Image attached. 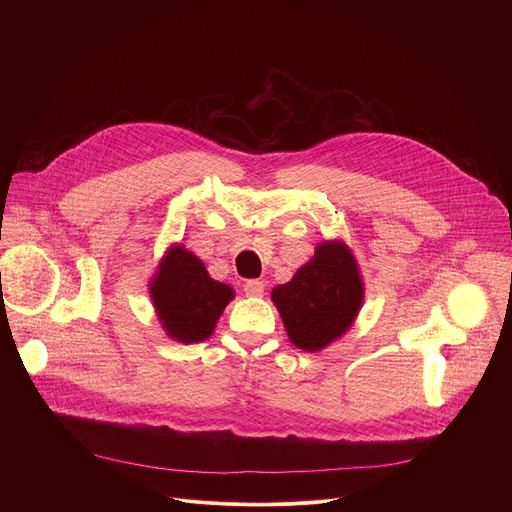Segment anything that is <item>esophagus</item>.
Masks as SVG:
<instances>
[{"label":"esophagus","instance_id":"1","mask_svg":"<svg viewBox=\"0 0 512 512\" xmlns=\"http://www.w3.org/2000/svg\"><path fill=\"white\" fill-rule=\"evenodd\" d=\"M243 291L251 298H261L263 291H265V283L261 279H249V281H245Z\"/></svg>","mask_w":512,"mask_h":512}]
</instances>
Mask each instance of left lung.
<instances>
[{
    "instance_id": "obj_1",
    "label": "left lung",
    "mask_w": 512,
    "mask_h": 512,
    "mask_svg": "<svg viewBox=\"0 0 512 512\" xmlns=\"http://www.w3.org/2000/svg\"><path fill=\"white\" fill-rule=\"evenodd\" d=\"M356 261L340 241L320 243L310 263L289 283L273 289V304L289 340L304 350H322L342 336L362 304Z\"/></svg>"
}]
</instances>
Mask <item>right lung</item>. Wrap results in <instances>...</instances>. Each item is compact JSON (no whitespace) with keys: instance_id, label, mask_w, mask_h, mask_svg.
I'll use <instances>...</instances> for the list:
<instances>
[{"instance_id":"add662e5","label":"right lung","mask_w":512,"mask_h":512,"mask_svg":"<svg viewBox=\"0 0 512 512\" xmlns=\"http://www.w3.org/2000/svg\"><path fill=\"white\" fill-rule=\"evenodd\" d=\"M233 296V289L214 281L184 247L168 251L152 281V300L166 332L184 344L208 338Z\"/></svg>"}]
</instances>
